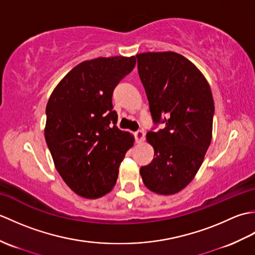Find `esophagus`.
Masks as SVG:
<instances>
[{
	"instance_id": "obj_1",
	"label": "esophagus",
	"mask_w": 255,
	"mask_h": 255,
	"mask_svg": "<svg viewBox=\"0 0 255 255\" xmlns=\"http://www.w3.org/2000/svg\"><path fill=\"white\" fill-rule=\"evenodd\" d=\"M134 139H136V142H142L144 140V131L138 130L134 132Z\"/></svg>"
}]
</instances>
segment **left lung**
<instances>
[{"instance_id": "left-lung-1", "label": "left lung", "mask_w": 255, "mask_h": 255, "mask_svg": "<svg viewBox=\"0 0 255 255\" xmlns=\"http://www.w3.org/2000/svg\"><path fill=\"white\" fill-rule=\"evenodd\" d=\"M136 57L153 123L164 124L163 129L147 133L154 158L140 167V174L150 191L172 195L192 182L207 152L213 94L203 73L182 55L166 51Z\"/></svg>"}]
</instances>
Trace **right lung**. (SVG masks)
Wrapping results in <instances>:
<instances>
[{
    "instance_id": "obj_1",
    "label": "right lung",
    "mask_w": 255,
    "mask_h": 255,
    "mask_svg": "<svg viewBox=\"0 0 255 255\" xmlns=\"http://www.w3.org/2000/svg\"><path fill=\"white\" fill-rule=\"evenodd\" d=\"M136 58L111 57L74 67L51 93L46 107L45 138L67 185L85 198L110 193L132 134L116 126L112 96L132 71Z\"/></svg>"
}]
</instances>
